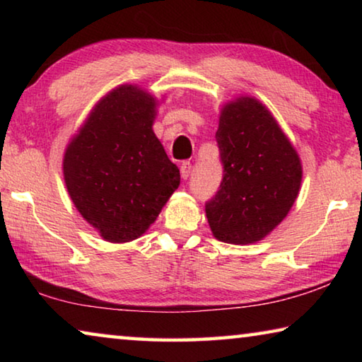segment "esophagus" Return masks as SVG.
I'll use <instances>...</instances> for the list:
<instances>
[{"label":"esophagus","mask_w":362,"mask_h":362,"mask_svg":"<svg viewBox=\"0 0 362 362\" xmlns=\"http://www.w3.org/2000/svg\"><path fill=\"white\" fill-rule=\"evenodd\" d=\"M189 174H192V163L183 161L180 164V175H182V179L187 180L188 177H189Z\"/></svg>","instance_id":"esophagus-1"}]
</instances>
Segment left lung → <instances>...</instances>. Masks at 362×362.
<instances>
[{"instance_id":"8db88e82","label":"left lung","mask_w":362,"mask_h":362,"mask_svg":"<svg viewBox=\"0 0 362 362\" xmlns=\"http://www.w3.org/2000/svg\"><path fill=\"white\" fill-rule=\"evenodd\" d=\"M220 189L206 204L212 235L228 244L262 241L283 222L302 183V161L272 112L241 95L220 110Z\"/></svg>"}]
</instances>
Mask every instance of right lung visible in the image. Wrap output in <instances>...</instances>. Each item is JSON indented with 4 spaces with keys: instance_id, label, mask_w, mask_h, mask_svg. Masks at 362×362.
<instances>
[{
    "instance_id": "add662e5",
    "label": "right lung",
    "mask_w": 362,
    "mask_h": 362,
    "mask_svg": "<svg viewBox=\"0 0 362 362\" xmlns=\"http://www.w3.org/2000/svg\"><path fill=\"white\" fill-rule=\"evenodd\" d=\"M156 107L145 89L121 84L95 103L66 145V192L108 243L142 236L180 185L179 168L153 132Z\"/></svg>"
}]
</instances>
